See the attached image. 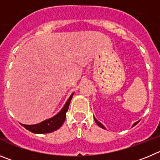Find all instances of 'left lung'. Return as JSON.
<instances>
[{"label":"left lung","mask_w":160,"mask_h":160,"mask_svg":"<svg viewBox=\"0 0 160 160\" xmlns=\"http://www.w3.org/2000/svg\"><path fill=\"white\" fill-rule=\"evenodd\" d=\"M95 121H96V123H97V124H98V125H99V126H100V128H103V129H104V127H103V124H101V123H100V122L98 121V120H96V119H95ZM137 123H138V122H137ZM135 123V124H134V125H136V123Z\"/></svg>","instance_id":"1"}]
</instances>
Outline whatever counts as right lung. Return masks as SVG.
<instances>
[{
  "label": "right lung",
  "mask_w": 160,
  "mask_h": 160,
  "mask_svg": "<svg viewBox=\"0 0 160 160\" xmlns=\"http://www.w3.org/2000/svg\"><path fill=\"white\" fill-rule=\"evenodd\" d=\"M73 96V93L71 95L69 99L66 102L65 105L64 106L61 111L59 112L58 114L53 116L52 118L48 119H46L44 121L41 122L40 123L34 125H25L21 124L24 128L30 132H33L37 134H43V133H50L54 131L57 130L61 127V125L64 123V120L66 118V112H67L68 107H69V103L71 101L72 98Z\"/></svg>",
  "instance_id": "right-lung-1"
}]
</instances>
